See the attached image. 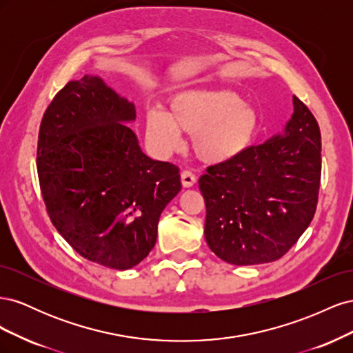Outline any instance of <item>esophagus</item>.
Listing matches in <instances>:
<instances>
[{"instance_id": "34e87169", "label": "esophagus", "mask_w": 353, "mask_h": 353, "mask_svg": "<svg viewBox=\"0 0 353 353\" xmlns=\"http://www.w3.org/2000/svg\"><path fill=\"white\" fill-rule=\"evenodd\" d=\"M181 183H183V187L190 188L196 184V175L191 172V170H183L181 172Z\"/></svg>"}]
</instances>
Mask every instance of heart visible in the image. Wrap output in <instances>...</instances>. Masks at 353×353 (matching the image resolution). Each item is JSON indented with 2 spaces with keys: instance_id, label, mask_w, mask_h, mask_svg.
I'll use <instances>...</instances> for the list:
<instances>
[{
  "instance_id": "obj_1",
  "label": "heart",
  "mask_w": 353,
  "mask_h": 353,
  "mask_svg": "<svg viewBox=\"0 0 353 353\" xmlns=\"http://www.w3.org/2000/svg\"><path fill=\"white\" fill-rule=\"evenodd\" d=\"M181 132L193 135V148L206 163H223L254 144L261 132V116L240 94L221 90H185L169 100L168 113H145L148 141L162 153L176 150Z\"/></svg>"
}]
</instances>
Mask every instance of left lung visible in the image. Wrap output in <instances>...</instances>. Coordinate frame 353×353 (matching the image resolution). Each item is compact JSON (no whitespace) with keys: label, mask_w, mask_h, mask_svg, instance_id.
<instances>
[{"label":"left lung","mask_w":353,"mask_h":353,"mask_svg":"<svg viewBox=\"0 0 353 353\" xmlns=\"http://www.w3.org/2000/svg\"><path fill=\"white\" fill-rule=\"evenodd\" d=\"M319 179V126L293 95V113L281 134L200 176L209 249L231 265L280 259L314 218Z\"/></svg>","instance_id":"obj_1"}]
</instances>
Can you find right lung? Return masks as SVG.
Listing matches in <instances>:
<instances>
[{
    "mask_svg": "<svg viewBox=\"0 0 353 353\" xmlns=\"http://www.w3.org/2000/svg\"><path fill=\"white\" fill-rule=\"evenodd\" d=\"M135 105L97 74L60 90L42 117L37 166L52 225L85 259L131 270L152 252L181 191L178 166L148 157Z\"/></svg>",
    "mask_w": 353,
    "mask_h": 353,
    "instance_id": "1",
    "label": "right lung"
}]
</instances>
